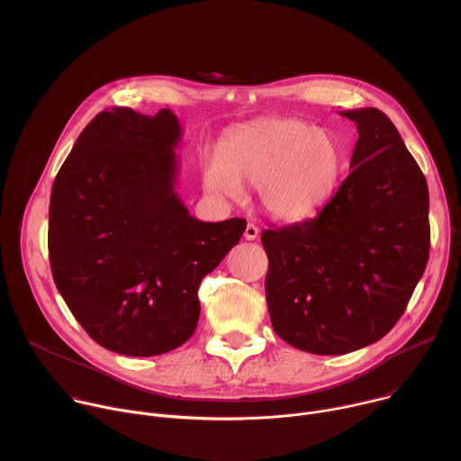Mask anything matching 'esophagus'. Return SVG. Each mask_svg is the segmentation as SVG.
Returning <instances> with one entry per match:
<instances>
[{"label":"esophagus","mask_w":461,"mask_h":461,"mask_svg":"<svg viewBox=\"0 0 461 461\" xmlns=\"http://www.w3.org/2000/svg\"><path fill=\"white\" fill-rule=\"evenodd\" d=\"M257 237H258V228L249 222V224L246 226V230H244V239H246V240H255Z\"/></svg>","instance_id":"1"}]
</instances>
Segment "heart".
Masks as SVG:
<instances>
[{"mask_svg": "<svg viewBox=\"0 0 461 461\" xmlns=\"http://www.w3.org/2000/svg\"><path fill=\"white\" fill-rule=\"evenodd\" d=\"M347 164L336 133L295 118H272L221 142L203 166L204 187L226 199L240 182L257 185L260 204L277 219L312 215L332 199Z\"/></svg>", "mask_w": 461, "mask_h": 461, "instance_id": "b5f03b06", "label": "heart"}]
</instances>
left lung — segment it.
<instances>
[{"instance_id": "left-lung-1", "label": "left lung", "mask_w": 461, "mask_h": 461, "mask_svg": "<svg viewBox=\"0 0 461 461\" xmlns=\"http://www.w3.org/2000/svg\"><path fill=\"white\" fill-rule=\"evenodd\" d=\"M356 122L350 173L317 217L260 235L276 334L319 356L386 336L421 279L429 249V187L396 125L374 107Z\"/></svg>"}]
</instances>
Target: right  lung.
<instances>
[{"mask_svg":"<svg viewBox=\"0 0 461 461\" xmlns=\"http://www.w3.org/2000/svg\"><path fill=\"white\" fill-rule=\"evenodd\" d=\"M180 140L169 109L102 111L52 184L56 288L84 330L122 356H160L193 336L201 281L246 230L244 219L189 215L175 189Z\"/></svg>","mask_w":461,"mask_h":461,"instance_id":"obj_1","label":"right lung"}]
</instances>
